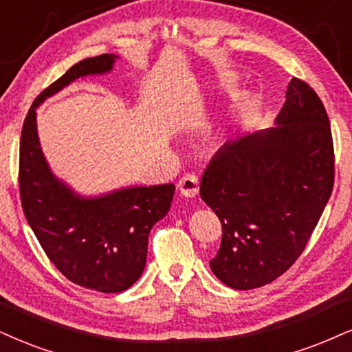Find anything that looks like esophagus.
<instances>
[{"mask_svg": "<svg viewBox=\"0 0 352 352\" xmlns=\"http://www.w3.org/2000/svg\"><path fill=\"white\" fill-rule=\"evenodd\" d=\"M177 189H179V192L183 194L184 197H196L199 192L197 176L194 175L183 176V179H181L179 184H177Z\"/></svg>", "mask_w": 352, "mask_h": 352, "instance_id": "1", "label": "esophagus"}]
</instances>
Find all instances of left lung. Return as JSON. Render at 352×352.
Here are the masks:
<instances>
[{"label":"left lung","mask_w":352,"mask_h":352,"mask_svg":"<svg viewBox=\"0 0 352 352\" xmlns=\"http://www.w3.org/2000/svg\"><path fill=\"white\" fill-rule=\"evenodd\" d=\"M274 124L225 142L201 181L223 232L210 269L232 289L263 287L296 263L335 183L329 120L309 85L290 80Z\"/></svg>","instance_id":"obj_1"}]
</instances>
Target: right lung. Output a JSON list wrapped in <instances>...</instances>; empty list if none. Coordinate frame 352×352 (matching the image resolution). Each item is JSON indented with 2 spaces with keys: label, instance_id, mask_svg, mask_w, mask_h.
Returning <instances> with one entry per match:
<instances>
[{
  "label": "right lung",
  "instance_id": "add662e5",
  "mask_svg": "<svg viewBox=\"0 0 352 352\" xmlns=\"http://www.w3.org/2000/svg\"><path fill=\"white\" fill-rule=\"evenodd\" d=\"M119 60L104 54L68 70L38 94L28 112L19 151V189L34 235L62 274L81 287L124 292L142 276L148 235L169 212L175 184L125 186L85 196L52 171L37 132V107L78 78L109 75Z\"/></svg>",
  "mask_w": 352,
  "mask_h": 352
}]
</instances>
